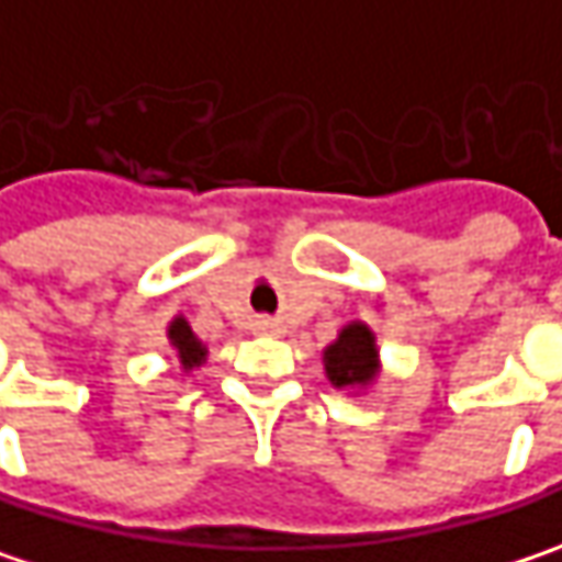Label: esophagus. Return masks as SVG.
I'll list each match as a JSON object with an SVG mask.
<instances>
[{"label": "esophagus", "instance_id": "1", "mask_svg": "<svg viewBox=\"0 0 562 562\" xmlns=\"http://www.w3.org/2000/svg\"><path fill=\"white\" fill-rule=\"evenodd\" d=\"M261 333H278V323L274 319H259Z\"/></svg>", "mask_w": 562, "mask_h": 562}]
</instances>
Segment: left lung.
Returning a JSON list of instances; mask_svg holds the SVG:
<instances>
[{
    "label": "left lung",
    "instance_id": "obj_1",
    "mask_svg": "<svg viewBox=\"0 0 562 562\" xmlns=\"http://www.w3.org/2000/svg\"><path fill=\"white\" fill-rule=\"evenodd\" d=\"M326 374L336 386H361L374 381L378 374V345L374 333L364 323H351L339 333L326 351Z\"/></svg>",
    "mask_w": 562,
    "mask_h": 562
}]
</instances>
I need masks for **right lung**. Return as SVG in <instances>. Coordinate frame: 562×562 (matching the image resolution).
<instances>
[{
  "label": "right lung",
  "instance_id": "1",
  "mask_svg": "<svg viewBox=\"0 0 562 562\" xmlns=\"http://www.w3.org/2000/svg\"><path fill=\"white\" fill-rule=\"evenodd\" d=\"M169 341L176 345V351H179L181 368H184V371L198 368V364L207 358V348L198 341V336L191 333V326H188L181 316L179 319H172V326H169Z\"/></svg>",
  "mask_w": 562,
  "mask_h": 562
}]
</instances>
